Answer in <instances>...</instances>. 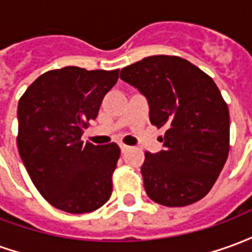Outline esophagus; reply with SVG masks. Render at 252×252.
<instances>
[{
	"instance_id": "obj_1",
	"label": "esophagus",
	"mask_w": 252,
	"mask_h": 252,
	"mask_svg": "<svg viewBox=\"0 0 252 252\" xmlns=\"http://www.w3.org/2000/svg\"><path fill=\"white\" fill-rule=\"evenodd\" d=\"M120 150H121V153H126V151L129 150V147H128L126 144H124V143H121V144H120Z\"/></svg>"
}]
</instances>
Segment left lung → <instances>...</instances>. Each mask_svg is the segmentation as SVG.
<instances>
[{"mask_svg":"<svg viewBox=\"0 0 252 252\" xmlns=\"http://www.w3.org/2000/svg\"><path fill=\"white\" fill-rule=\"evenodd\" d=\"M120 78L147 97L151 124L166 129L163 150L144 154L147 195L164 206L200 201L229 153V112L215 81L174 55L144 58L124 67Z\"/></svg>","mask_w":252,"mask_h":252,"instance_id":"8db88e82","label":"left lung"}]
</instances>
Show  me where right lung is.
Wrapping results in <instances>:
<instances>
[{
  "instance_id": "add662e5",
  "label": "right lung",
  "mask_w": 252,
  "mask_h": 252,
  "mask_svg": "<svg viewBox=\"0 0 252 252\" xmlns=\"http://www.w3.org/2000/svg\"><path fill=\"white\" fill-rule=\"evenodd\" d=\"M117 79L119 70L63 67L41 74L20 98V157L39 193L61 211L93 212L112 194L120 147L81 136Z\"/></svg>"
}]
</instances>
